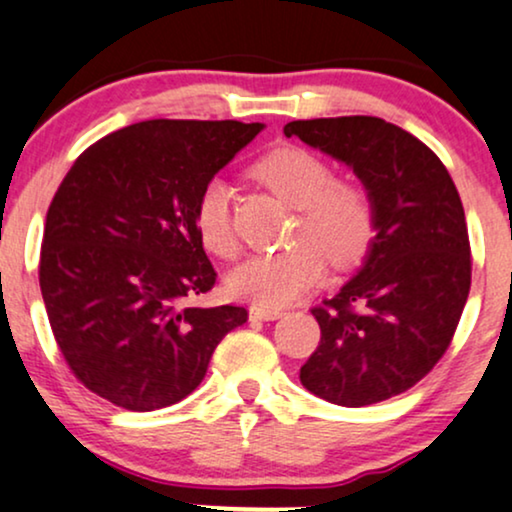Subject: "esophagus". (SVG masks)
<instances>
[{
  "instance_id": "1",
  "label": "esophagus",
  "mask_w": 512,
  "mask_h": 512,
  "mask_svg": "<svg viewBox=\"0 0 512 512\" xmlns=\"http://www.w3.org/2000/svg\"><path fill=\"white\" fill-rule=\"evenodd\" d=\"M283 316V309L278 307H260V304H252L250 307V319L252 321H276Z\"/></svg>"
}]
</instances>
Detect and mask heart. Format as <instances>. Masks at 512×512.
Wrapping results in <instances>:
<instances>
[{"label": "heart", "mask_w": 512, "mask_h": 512, "mask_svg": "<svg viewBox=\"0 0 512 512\" xmlns=\"http://www.w3.org/2000/svg\"><path fill=\"white\" fill-rule=\"evenodd\" d=\"M255 177L278 198L300 210L297 236L313 243L260 252L226 276V288L238 300L260 307H283L321 281L326 271L323 252L335 264H349L364 252L373 231L371 200L359 186L333 181V172L319 155L300 146H278L262 155ZM196 231L212 255L231 260L238 238L231 219V191L222 179H212L196 203Z\"/></svg>", "instance_id": "b5f03b06"}]
</instances>
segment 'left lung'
Masks as SVG:
<instances>
[{
	"label": "left lung",
	"instance_id": "obj_1",
	"mask_svg": "<svg viewBox=\"0 0 512 512\" xmlns=\"http://www.w3.org/2000/svg\"><path fill=\"white\" fill-rule=\"evenodd\" d=\"M345 163L364 184L375 236L340 293L312 309L321 328L300 383L338 406L406 392L442 359L470 293L465 212L442 160L371 115L293 120L283 127Z\"/></svg>",
	"mask_w": 512,
	"mask_h": 512
}]
</instances>
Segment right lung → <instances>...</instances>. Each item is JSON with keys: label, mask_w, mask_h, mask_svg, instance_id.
<instances>
[{"label": "right lung", "mask_w": 512, "mask_h": 512, "mask_svg": "<svg viewBox=\"0 0 512 512\" xmlns=\"http://www.w3.org/2000/svg\"><path fill=\"white\" fill-rule=\"evenodd\" d=\"M264 129L236 120H146L89 146L47 212L40 288L84 387L127 411L181 401L205 378L243 307H189L215 269L196 231L200 191Z\"/></svg>", "instance_id": "add662e5"}]
</instances>
